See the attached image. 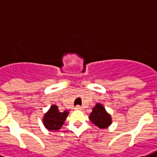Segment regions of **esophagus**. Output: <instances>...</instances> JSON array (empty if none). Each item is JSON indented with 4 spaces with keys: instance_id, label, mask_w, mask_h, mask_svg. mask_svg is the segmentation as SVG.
Returning <instances> with one entry per match:
<instances>
[{
    "instance_id": "esophagus-1",
    "label": "esophagus",
    "mask_w": 157,
    "mask_h": 157,
    "mask_svg": "<svg viewBox=\"0 0 157 157\" xmlns=\"http://www.w3.org/2000/svg\"><path fill=\"white\" fill-rule=\"evenodd\" d=\"M75 109H76V110H81V109H82V106L77 105V106H75Z\"/></svg>"
}]
</instances>
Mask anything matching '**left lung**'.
<instances>
[{"mask_svg":"<svg viewBox=\"0 0 157 157\" xmlns=\"http://www.w3.org/2000/svg\"><path fill=\"white\" fill-rule=\"evenodd\" d=\"M89 118L92 123L100 128H108L112 124L111 115L107 113L105 108L100 103H97L92 109V112L89 116Z\"/></svg>","mask_w":157,"mask_h":157,"instance_id":"left-lung-1","label":"left lung"}]
</instances>
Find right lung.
<instances>
[{
	"instance_id": "obj_1",
	"label": "right lung",
	"mask_w": 157,
	"mask_h": 157,
	"mask_svg": "<svg viewBox=\"0 0 157 157\" xmlns=\"http://www.w3.org/2000/svg\"><path fill=\"white\" fill-rule=\"evenodd\" d=\"M69 112L64 111L59 112L58 107L56 105H52L48 111L44 114L43 118V123L45 128L50 131H56L61 128L64 122L67 118Z\"/></svg>"
}]
</instances>
